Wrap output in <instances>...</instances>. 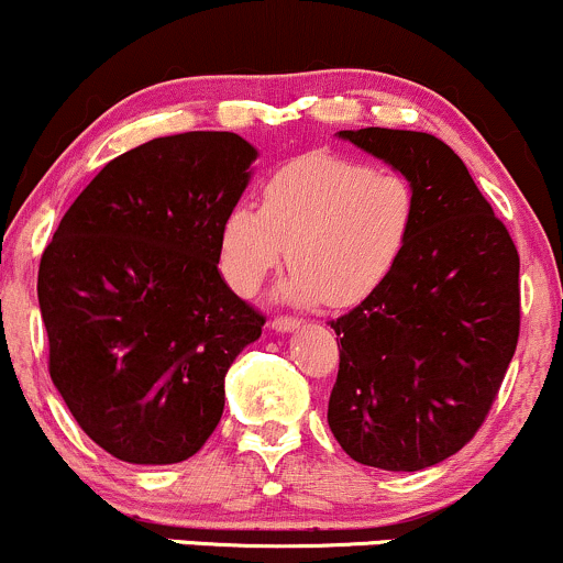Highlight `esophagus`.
Masks as SVG:
<instances>
[{"label":"esophagus","mask_w":563,"mask_h":563,"mask_svg":"<svg viewBox=\"0 0 563 563\" xmlns=\"http://www.w3.org/2000/svg\"><path fill=\"white\" fill-rule=\"evenodd\" d=\"M299 318H291V316H277L275 321L269 323L272 329L275 331H280V334H286V331H294V329H299Z\"/></svg>","instance_id":"1"}]
</instances>
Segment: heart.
<instances>
[{"label":"heart","mask_w":563,"mask_h":563,"mask_svg":"<svg viewBox=\"0 0 563 563\" xmlns=\"http://www.w3.org/2000/svg\"><path fill=\"white\" fill-rule=\"evenodd\" d=\"M418 218L405 175L312 151L266 177L262 207L236 202L218 240V266L240 297L258 291L286 258L277 297L334 307L364 301L394 275Z\"/></svg>","instance_id":"1"}]
</instances>
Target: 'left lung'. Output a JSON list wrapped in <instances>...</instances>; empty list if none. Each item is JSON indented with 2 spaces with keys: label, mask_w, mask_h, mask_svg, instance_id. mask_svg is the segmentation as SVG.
Returning a JSON list of instances; mask_svg holds the SVG:
<instances>
[{
  "label": "left lung",
  "mask_w": 563,
  "mask_h": 563,
  "mask_svg": "<svg viewBox=\"0 0 563 563\" xmlns=\"http://www.w3.org/2000/svg\"><path fill=\"white\" fill-rule=\"evenodd\" d=\"M416 188L418 218L394 275L331 321L340 372L329 429L353 461L418 472L481 429L520 331V258L470 169L405 129L340 132Z\"/></svg>",
  "instance_id": "1"
}]
</instances>
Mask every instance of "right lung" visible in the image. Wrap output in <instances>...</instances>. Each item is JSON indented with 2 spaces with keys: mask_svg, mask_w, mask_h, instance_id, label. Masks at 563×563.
I'll return each mask as SVG.
<instances>
[{
  "mask_svg": "<svg viewBox=\"0 0 563 563\" xmlns=\"http://www.w3.org/2000/svg\"><path fill=\"white\" fill-rule=\"evenodd\" d=\"M256 156L232 132L145 142L82 188L45 247L51 380L115 459H191L221 421L229 366L262 336V312L218 272L223 218Z\"/></svg>",
  "mask_w": 563,
  "mask_h": 563,
  "instance_id": "add662e5",
  "label": "right lung"
}]
</instances>
